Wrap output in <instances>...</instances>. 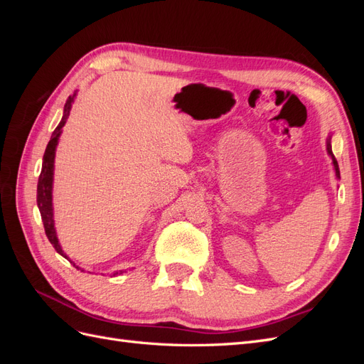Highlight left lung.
<instances>
[{"label":"left lung","instance_id":"obj_1","mask_svg":"<svg viewBox=\"0 0 364 364\" xmlns=\"http://www.w3.org/2000/svg\"><path fill=\"white\" fill-rule=\"evenodd\" d=\"M326 150H328V155L331 156V159H333V165H334V170H336V176H337V178L340 179L338 164H337V161H336V158H334V155H333V149H331V135H328V138H326Z\"/></svg>","mask_w":364,"mask_h":364}]
</instances>
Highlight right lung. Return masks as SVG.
Instances as JSON below:
<instances>
[{"instance_id": "1", "label": "right lung", "mask_w": 364, "mask_h": 364, "mask_svg": "<svg viewBox=\"0 0 364 364\" xmlns=\"http://www.w3.org/2000/svg\"><path fill=\"white\" fill-rule=\"evenodd\" d=\"M74 95H70L67 103H65L63 107V117L60 119L59 126L54 129L51 139L48 142V146L46 149V153H43V161H42V170H41V176H39V181H38V208L41 211V217H42V223L43 228H46V234L50 240V243L53 245V247L58 250V253H60L62 257L67 258L65 255L60 245H59V240L56 235V228H54V218H53V174H54V155H56V147H58V142H59V136L62 134V127L67 123V119L70 117V111H71V106L74 102ZM75 266V264H74ZM77 267V266H75ZM80 269V267H77ZM124 270H119L115 272V274H121Z\"/></svg>"}]
</instances>
